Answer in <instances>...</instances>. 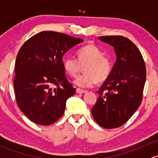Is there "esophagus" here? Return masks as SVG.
Listing matches in <instances>:
<instances>
[{"mask_svg": "<svg viewBox=\"0 0 158 158\" xmlns=\"http://www.w3.org/2000/svg\"><path fill=\"white\" fill-rule=\"evenodd\" d=\"M87 91L86 90H83V89H76V92L78 94H82V93H85Z\"/></svg>", "mask_w": 158, "mask_h": 158, "instance_id": "34e87169", "label": "esophagus"}]
</instances>
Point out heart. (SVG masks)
<instances>
[{"instance_id":"heart-1","label":"heart","mask_w":158,"mask_h":158,"mask_svg":"<svg viewBox=\"0 0 158 158\" xmlns=\"http://www.w3.org/2000/svg\"><path fill=\"white\" fill-rule=\"evenodd\" d=\"M78 60L75 57H66L63 60L65 72L71 77H75L83 67V73L78 76L75 84L82 88H89L98 82H102L109 77L111 64L109 57L94 45L82 47L77 52Z\"/></svg>"}]
</instances>
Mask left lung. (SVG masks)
Returning a JSON list of instances; mask_svg holds the SVG:
<instances>
[{
    "label": "left lung",
    "mask_w": 158,
    "mask_h": 158,
    "mask_svg": "<svg viewBox=\"0 0 158 158\" xmlns=\"http://www.w3.org/2000/svg\"><path fill=\"white\" fill-rule=\"evenodd\" d=\"M98 38L114 47L117 60L109 77L97 92L98 97L92 108V114L102 128H118L133 115L142 101L145 63L139 49L128 38Z\"/></svg>",
    "instance_id": "obj_1"
}]
</instances>
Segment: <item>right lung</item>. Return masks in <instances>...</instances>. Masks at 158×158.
<instances>
[{"label": "right lung", "mask_w": 158, "mask_h": 158, "mask_svg": "<svg viewBox=\"0 0 158 158\" xmlns=\"http://www.w3.org/2000/svg\"><path fill=\"white\" fill-rule=\"evenodd\" d=\"M83 40L55 31H42L22 45L14 79L17 106L34 123L49 125L63 116L76 89L68 81L63 56Z\"/></svg>", "instance_id": "right-lung-1"}]
</instances>
